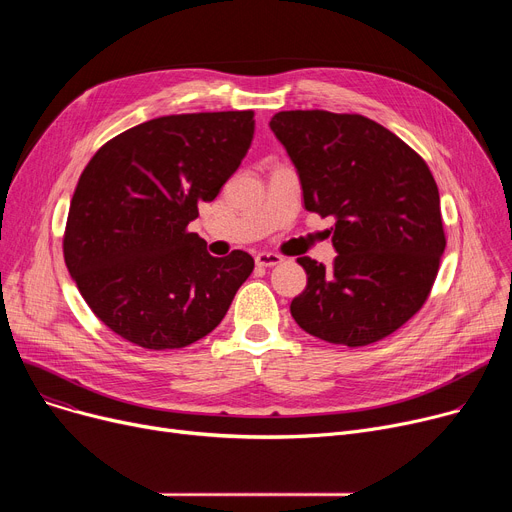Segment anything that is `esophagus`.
<instances>
[{
  "label": "esophagus",
  "mask_w": 512,
  "mask_h": 512,
  "mask_svg": "<svg viewBox=\"0 0 512 512\" xmlns=\"http://www.w3.org/2000/svg\"><path fill=\"white\" fill-rule=\"evenodd\" d=\"M255 263L259 267H274V265L282 263V257L276 255V253H257L255 255Z\"/></svg>",
  "instance_id": "esophagus-1"
}]
</instances>
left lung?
Returning <instances> with one entry per match:
<instances>
[{
  "label": "left lung",
  "instance_id": "left-lung-1",
  "mask_svg": "<svg viewBox=\"0 0 512 512\" xmlns=\"http://www.w3.org/2000/svg\"><path fill=\"white\" fill-rule=\"evenodd\" d=\"M270 128L299 172L305 209L336 220L332 267L297 259L307 288L290 303L294 321L344 346L390 336L423 307L446 247L432 172L359 114L280 112Z\"/></svg>",
  "mask_w": 512,
  "mask_h": 512
}]
</instances>
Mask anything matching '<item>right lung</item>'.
<instances>
[{
    "instance_id": "add662e5",
    "label": "right lung",
    "mask_w": 512,
    "mask_h": 512,
    "mask_svg": "<svg viewBox=\"0 0 512 512\" xmlns=\"http://www.w3.org/2000/svg\"><path fill=\"white\" fill-rule=\"evenodd\" d=\"M253 112L178 114L107 141L70 201L64 259L91 311L124 340L166 351L218 328L255 261L211 257L188 232L247 155Z\"/></svg>"
}]
</instances>
